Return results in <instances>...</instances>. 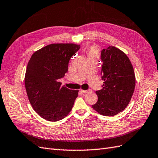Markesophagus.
Instances as JSON below:
<instances>
[{"instance_id": "1", "label": "esophagus", "mask_w": 158, "mask_h": 158, "mask_svg": "<svg viewBox=\"0 0 158 158\" xmlns=\"http://www.w3.org/2000/svg\"><path fill=\"white\" fill-rule=\"evenodd\" d=\"M91 89H87V90H81V91L82 93H83V94H87V93H89V92H91Z\"/></svg>"}]
</instances>
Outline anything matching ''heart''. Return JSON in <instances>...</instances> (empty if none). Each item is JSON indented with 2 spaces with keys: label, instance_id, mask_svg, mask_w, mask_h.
I'll return each mask as SVG.
<instances>
[{
  "label": "heart",
  "instance_id": "heart-1",
  "mask_svg": "<svg viewBox=\"0 0 158 158\" xmlns=\"http://www.w3.org/2000/svg\"><path fill=\"white\" fill-rule=\"evenodd\" d=\"M89 56H98V50L96 48H91L89 51Z\"/></svg>",
  "mask_w": 158,
  "mask_h": 158
}]
</instances>
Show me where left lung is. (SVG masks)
<instances>
[{"instance_id": "1", "label": "left lung", "mask_w": 158, "mask_h": 158, "mask_svg": "<svg viewBox=\"0 0 158 158\" xmlns=\"http://www.w3.org/2000/svg\"><path fill=\"white\" fill-rule=\"evenodd\" d=\"M102 89L96 91L98 100L92 108L100 114L112 116L129 104L135 87L133 65L127 55L114 46L101 52Z\"/></svg>"}]
</instances>
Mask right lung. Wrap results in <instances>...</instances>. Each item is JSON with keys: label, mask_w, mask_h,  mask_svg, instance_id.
Segmentation results:
<instances>
[{"label": "right lung", "mask_w": 158, "mask_h": 158, "mask_svg": "<svg viewBox=\"0 0 158 158\" xmlns=\"http://www.w3.org/2000/svg\"><path fill=\"white\" fill-rule=\"evenodd\" d=\"M74 44H52L32 54L25 77L29 101L47 120L56 122L71 112L78 90L62 86L60 79L68 71L70 58L79 50Z\"/></svg>", "instance_id": "add662e5"}]
</instances>
